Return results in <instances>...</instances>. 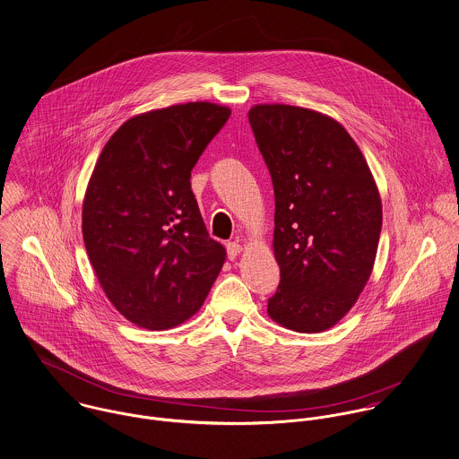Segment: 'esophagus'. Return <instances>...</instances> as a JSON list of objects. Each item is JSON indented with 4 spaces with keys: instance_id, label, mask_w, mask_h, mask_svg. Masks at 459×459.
<instances>
[{
    "instance_id": "1",
    "label": "esophagus",
    "mask_w": 459,
    "mask_h": 459,
    "mask_svg": "<svg viewBox=\"0 0 459 459\" xmlns=\"http://www.w3.org/2000/svg\"><path fill=\"white\" fill-rule=\"evenodd\" d=\"M241 252H243V247H241L239 243H234V241H232V243H227V254H229V258L234 260Z\"/></svg>"
}]
</instances>
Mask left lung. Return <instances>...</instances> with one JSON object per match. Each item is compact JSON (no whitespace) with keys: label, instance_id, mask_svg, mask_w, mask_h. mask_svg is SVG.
Here are the masks:
<instances>
[{"label":"left lung","instance_id":"8db88e82","mask_svg":"<svg viewBox=\"0 0 459 459\" xmlns=\"http://www.w3.org/2000/svg\"><path fill=\"white\" fill-rule=\"evenodd\" d=\"M248 119L274 188L281 280L267 313L287 329L322 333L351 311L371 276L382 229L375 178L327 114L256 103Z\"/></svg>","mask_w":459,"mask_h":459}]
</instances>
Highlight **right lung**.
<instances>
[{
  "label": "right lung",
  "instance_id": "right-lung-1",
  "mask_svg": "<svg viewBox=\"0 0 459 459\" xmlns=\"http://www.w3.org/2000/svg\"><path fill=\"white\" fill-rule=\"evenodd\" d=\"M230 108L188 102L126 119L107 141L82 203V238L99 283L132 324L161 331L204 303L225 248L209 238L192 169Z\"/></svg>",
  "mask_w": 459,
  "mask_h": 459
}]
</instances>
